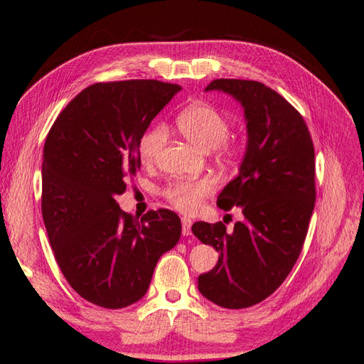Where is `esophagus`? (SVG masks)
<instances>
[{
  "label": "esophagus",
  "mask_w": 364,
  "mask_h": 364,
  "mask_svg": "<svg viewBox=\"0 0 364 364\" xmlns=\"http://www.w3.org/2000/svg\"><path fill=\"white\" fill-rule=\"evenodd\" d=\"M191 228H192V220L188 218V217H183L181 218V232H183L184 237H188V235L192 234Z\"/></svg>",
  "instance_id": "1"
}]
</instances>
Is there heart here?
<instances>
[{"mask_svg": "<svg viewBox=\"0 0 364 364\" xmlns=\"http://www.w3.org/2000/svg\"><path fill=\"white\" fill-rule=\"evenodd\" d=\"M176 127L189 141L203 151L217 149L218 158L225 163H234L241 154L235 141L228 139L230 123L225 114L209 102H193L176 117ZM167 139V130L158 124L147 130L139 141V158L144 164L156 160L158 154ZM215 189V183L210 178L195 181H175L166 189L164 195L175 209L191 213L201 204V200L209 197Z\"/></svg>", "mask_w": 364, "mask_h": 364, "instance_id": "1", "label": "heart"}]
</instances>
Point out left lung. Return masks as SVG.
I'll return each mask as SVG.
<instances>
[{
    "mask_svg": "<svg viewBox=\"0 0 364 364\" xmlns=\"http://www.w3.org/2000/svg\"><path fill=\"white\" fill-rule=\"evenodd\" d=\"M204 90L234 97L245 109L247 146L237 178L221 191L220 209L240 206L245 220L228 234L223 223L197 221L193 235L220 252L198 291L228 309L254 306L292 271L315 206V152L303 117L263 82L213 80Z\"/></svg>",
    "mask_w": 364,
    "mask_h": 364,
    "instance_id": "1",
    "label": "left lung"
}]
</instances>
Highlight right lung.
I'll return each instance as SVG.
<instances>
[{
	"mask_svg": "<svg viewBox=\"0 0 364 364\" xmlns=\"http://www.w3.org/2000/svg\"><path fill=\"white\" fill-rule=\"evenodd\" d=\"M180 90L156 80L97 82L69 102L46 138L41 212L50 246L73 291L106 309L143 298L158 259L181 237L175 212L138 220L115 201L141 166L149 124Z\"/></svg>",
	"mask_w": 364,
	"mask_h": 364,
	"instance_id": "right-lung-1",
	"label": "right lung"
}]
</instances>
